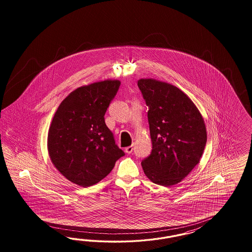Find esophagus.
Returning <instances> with one entry per match:
<instances>
[{"instance_id": "34e87169", "label": "esophagus", "mask_w": 252, "mask_h": 252, "mask_svg": "<svg viewBox=\"0 0 252 252\" xmlns=\"http://www.w3.org/2000/svg\"><path fill=\"white\" fill-rule=\"evenodd\" d=\"M126 153H128V154H130V153H132L133 152V145L129 146V147H127V148H126Z\"/></svg>"}]
</instances>
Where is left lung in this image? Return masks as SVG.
Segmentation results:
<instances>
[{
	"instance_id": "8db88e82",
	"label": "left lung",
	"mask_w": 252,
	"mask_h": 252,
	"mask_svg": "<svg viewBox=\"0 0 252 252\" xmlns=\"http://www.w3.org/2000/svg\"><path fill=\"white\" fill-rule=\"evenodd\" d=\"M137 86L150 108L153 143L151 155L141 165L152 182L171 187L181 182L199 162L207 141L204 119L176 86L154 78H140Z\"/></svg>"
}]
</instances>
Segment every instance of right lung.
Masks as SVG:
<instances>
[{
    "label": "right lung",
    "mask_w": 252,
    "mask_h": 252,
    "mask_svg": "<svg viewBox=\"0 0 252 252\" xmlns=\"http://www.w3.org/2000/svg\"><path fill=\"white\" fill-rule=\"evenodd\" d=\"M120 84L106 79L81 86L54 114L48 131V153L54 167L72 183L83 188L99 183L125 155L104 121Z\"/></svg>",
    "instance_id": "right-lung-1"
}]
</instances>
